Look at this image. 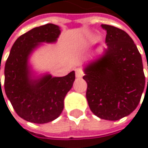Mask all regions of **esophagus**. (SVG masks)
<instances>
[{"label":"esophagus","instance_id":"1","mask_svg":"<svg viewBox=\"0 0 148 148\" xmlns=\"http://www.w3.org/2000/svg\"><path fill=\"white\" fill-rule=\"evenodd\" d=\"M75 74H76V77L77 78H81L82 76H83V71L80 69H77L76 70H75Z\"/></svg>","mask_w":148,"mask_h":148}]
</instances>
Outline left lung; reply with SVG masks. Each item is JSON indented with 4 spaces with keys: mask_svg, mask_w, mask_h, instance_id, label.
I'll return each mask as SVG.
<instances>
[{
    "mask_svg": "<svg viewBox=\"0 0 148 148\" xmlns=\"http://www.w3.org/2000/svg\"><path fill=\"white\" fill-rule=\"evenodd\" d=\"M101 26L107 32V49L84 69L86 96L94 115L116 121L132 113L140 103L145 87L142 59L127 32L109 25Z\"/></svg>",
    "mask_w": 148,
    "mask_h": 148,
    "instance_id": "left-lung-1",
    "label": "left lung"
}]
</instances>
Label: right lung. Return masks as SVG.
Segmentation results:
<instances>
[{
  "mask_svg": "<svg viewBox=\"0 0 148 148\" xmlns=\"http://www.w3.org/2000/svg\"><path fill=\"white\" fill-rule=\"evenodd\" d=\"M60 33V27L54 24L35 27L18 38L10 50L4 70L5 92L16 113L25 121L41 124L56 119L73 86L74 71L63 77L45 74L34 79L28 65L32 51L41 43H55Z\"/></svg>",
  "mask_w": 148,
  "mask_h": 148,
  "instance_id": "right-lung-1",
  "label": "right lung"
}]
</instances>
